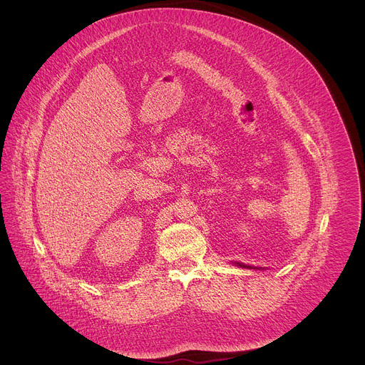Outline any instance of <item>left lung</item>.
Masks as SVG:
<instances>
[{"instance_id": "obj_1", "label": "left lung", "mask_w": 365, "mask_h": 365, "mask_svg": "<svg viewBox=\"0 0 365 365\" xmlns=\"http://www.w3.org/2000/svg\"><path fill=\"white\" fill-rule=\"evenodd\" d=\"M238 264H240V263H238ZM240 266H241V267H248V266H244V264H240Z\"/></svg>"}]
</instances>
